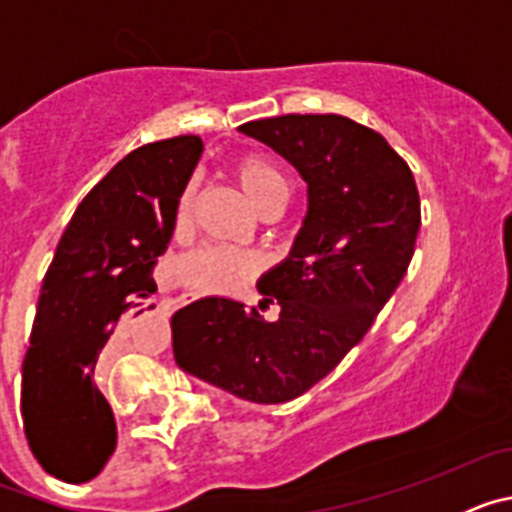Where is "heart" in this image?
I'll use <instances>...</instances> for the list:
<instances>
[{"label": "heart", "instance_id": "b5f03b06", "mask_svg": "<svg viewBox=\"0 0 512 512\" xmlns=\"http://www.w3.org/2000/svg\"><path fill=\"white\" fill-rule=\"evenodd\" d=\"M230 176L259 215L279 212L287 205L289 179L264 153H243V156L233 158ZM192 205L194 184H187L174 207L176 233L187 230ZM248 271H251V264L243 253L220 246H202L184 256L182 264H179V279H182L184 287L197 292V295H217V292H228L235 284H241L248 277Z\"/></svg>", "mask_w": 512, "mask_h": 512}]
</instances>
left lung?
<instances>
[{
	"label": "left lung",
	"mask_w": 512,
	"mask_h": 512,
	"mask_svg": "<svg viewBox=\"0 0 512 512\" xmlns=\"http://www.w3.org/2000/svg\"><path fill=\"white\" fill-rule=\"evenodd\" d=\"M300 171L307 215L292 253L264 274L261 310L205 297L171 318L176 364L243 400L279 405L328 377L369 333L408 271L420 197L405 158L343 115H279L241 125Z\"/></svg>",
	"instance_id": "1"
}]
</instances>
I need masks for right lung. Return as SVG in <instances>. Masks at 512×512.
<instances>
[{
	"mask_svg": "<svg viewBox=\"0 0 512 512\" xmlns=\"http://www.w3.org/2000/svg\"><path fill=\"white\" fill-rule=\"evenodd\" d=\"M202 140L176 135L135 148L81 200L40 289L22 361L27 446L53 477L81 485L115 451L117 423L94 374L169 248L174 207L200 161Z\"/></svg>",
	"mask_w": 512,
	"mask_h": 512,
	"instance_id": "add662e5",
	"label": "right lung"
}]
</instances>
